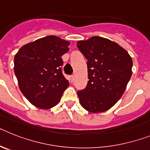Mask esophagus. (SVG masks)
I'll list each match as a JSON object with an SVG mask.
<instances>
[{"mask_svg": "<svg viewBox=\"0 0 150 150\" xmlns=\"http://www.w3.org/2000/svg\"><path fill=\"white\" fill-rule=\"evenodd\" d=\"M74 80V75H72V76H71V81L73 82Z\"/></svg>", "mask_w": 150, "mask_h": 150, "instance_id": "34e87169", "label": "esophagus"}]
</instances>
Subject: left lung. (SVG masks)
<instances>
[{"instance_id":"1","label":"left lung","mask_w":150,"mask_h":150,"mask_svg":"<svg viewBox=\"0 0 150 150\" xmlns=\"http://www.w3.org/2000/svg\"><path fill=\"white\" fill-rule=\"evenodd\" d=\"M77 47L88 60V83L77 91L80 104L91 112L107 111L126 88L132 74V58L120 45L101 37L78 41Z\"/></svg>"}]
</instances>
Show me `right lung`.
<instances>
[{
  "mask_svg": "<svg viewBox=\"0 0 150 150\" xmlns=\"http://www.w3.org/2000/svg\"><path fill=\"white\" fill-rule=\"evenodd\" d=\"M70 43L50 35L25 45L14 58L18 86L29 101L41 109L59 104L69 86L62 71V56Z\"/></svg>",
  "mask_w": 150,
  "mask_h": 150,
  "instance_id": "right-lung-1",
  "label": "right lung"
}]
</instances>
